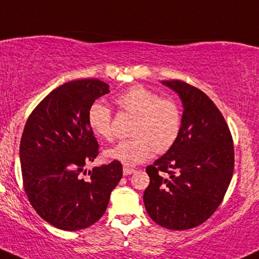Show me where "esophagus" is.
Returning <instances> with one entry per match:
<instances>
[{
	"label": "esophagus",
	"mask_w": 259,
	"mask_h": 259,
	"mask_svg": "<svg viewBox=\"0 0 259 259\" xmlns=\"http://www.w3.org/2000/svg\"><path fill=\"white\" fill-rule=\"evenodd\" d=\"M135 169L133 168H128V167H123V169H122V173H123V175L124 177H127V175H131V174H133L135 173Z\"/></svg>",
	"instance_id": "obj_1"
}]
</instances>
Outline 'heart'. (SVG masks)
<instances>
[{
	"label": "heart",
	"mask_w": 259,
	"mask_h": 259,
	"mask_svg": "<svg viewBox=\"0 0 259 259\" xmlns=\"http://www.w3.org/2000/svg\"><path fill=\"white\" fill-rule=\"evenodd\" d=\"M116 104L127 113L136 115L133 138L121 140L105 151V156L124 165H137L154 155L168 151L181 131V110L171 98L159 97L143 85H135L116 97ZM88 123L96 136L110 139L111 110L94 102L88 110Z\"/></svg>",
	"instance_id": "1"
}]
</instances>
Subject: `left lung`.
<instances>
[{"instance_id":"1","label":"left lung","mask_w":259,"mask_h":259,"mask_svg":"<svg viewBox=\"0 0 259 259\" xmlns=\"http://www.w3.org/2000/svg\"><path fill=\"white\" fill-rule=\"evenodd\" d=\"M162 84L183 103L181 131L175 144L146 168L150 184L143 198L157 225L185 231L205 222L221 204L234 170V146L221 111L203 91L180 80Z\"/></svg>"}]
</instances>
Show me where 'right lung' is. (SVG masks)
I'll use <instances>...</instances> for the list:
<instances>
[{
    "mask_svg": "<svg viewBox=\"0 0 259 259\" xmlns=\"http://www.w3.org/2000/svg\"><path fill=\"white\" fill-rule=\"evenodd\" d=\"M108 92L109 85L98 79L66 82L37 105L22 132L25 192L38 215L62 231H79L97 222L122 178L117 161L95 167L90 178H81L85 165L98 155L88 110Z\"/></svg>",
    "mask_w": 259,
    "mask_h": 259,
    "instance_id": "add662e5",
    "label": "right lung"
}]
</instances>
